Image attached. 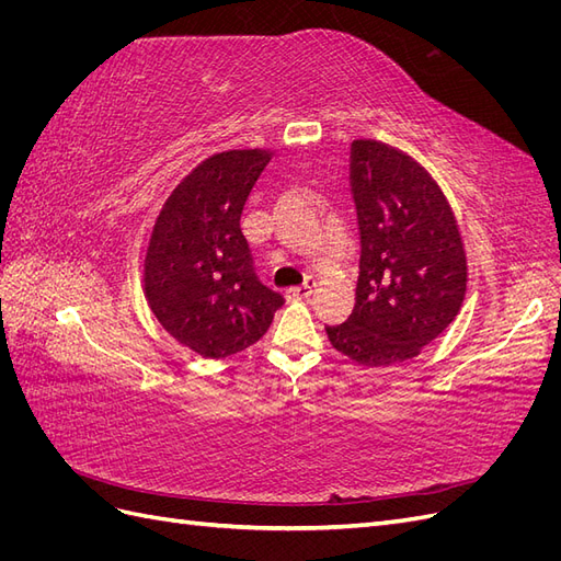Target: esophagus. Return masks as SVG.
<instances>
[{
	"mask_svg": "<svg viewBox=\"0 0 561 561\" xmlns=\"http://www.w3.org/2000/svg\"><path fill=\"white\" fill-rule=\"evenodd\" d=\"M316 287H318L316 278H307V280H304V285L293 287L290 295H293V297H297V299H311V295L316 293Z\"/></svg>",
	"mask_w": 561,
	"mask_h": 561,
	"instance_id": "1",
	"label": "esophagus"
}]
</instances>
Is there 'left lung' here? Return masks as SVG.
Here are the masks:
<instances>
[{
  "label": "left lung",
  "mask_w": 561,
  "mask_h": 561,
  "mask_svg": "<svg viewBox=\"0 0 561 561\" xmlns=\"http://www.w3.org/2000/svg\"><path fill=\"white\" fill-rule=\"evenodd\" d=\"M348 171L360 271L353 313L325 330L355 363L410 360L461 309L468 280L461 233L439 186L402 151L355 140Z\"/></svg>",
  "instance_id": "1"
}]
</instances>
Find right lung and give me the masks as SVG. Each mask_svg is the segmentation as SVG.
I'll use <instances>...</instances> for the list:
<instances>
[{"instance_id": "add662e5", "label": "right lung", "mask_w": 561, "mask_h": 561, "mask_svg": "<svg viewBox=\"0 0 561 561\" xmlns=\"http://www.w3.org/2000/svg\"><path fill=\"white\" fill-rule=\"evenodd\" d=\"M271 154L233 149L196 165L165 201L145 257V297L163 330L203 358L257 342L285 299L254 271L241 213Z\"/></svg>"}]
</instances>
